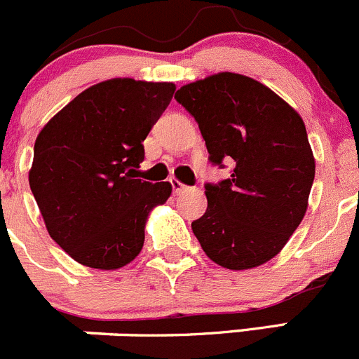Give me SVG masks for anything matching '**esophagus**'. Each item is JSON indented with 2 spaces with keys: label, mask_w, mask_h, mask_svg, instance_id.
<instances>
[{
  "label": "esophagus",
  "mask_w": 359,
  "mask_h": 359,
  "mask_svg": "<svg viewBox=\"0 0 359 359\" xmlns=\"http://www.w3.org/2000/svg\"><path fill=\"white\" fill-rule=\"evenodd\" d=\"M169 181H171V187H172V191H175V194H181V191L187 188L183 183H181V181H178L176 178H171Z\"/></svg>",
  "instance_id": "1"
}]
</instances>
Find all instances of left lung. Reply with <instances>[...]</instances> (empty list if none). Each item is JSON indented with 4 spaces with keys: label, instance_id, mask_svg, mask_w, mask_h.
I'll return each instance as SVG.
<instances>
[{
    "label": "left lung",
    "instance_id": "8db88e82",
    "mask_svg": "<svg viewBox=\"0 0 359 359\" xmlns=\"http://www.w3.org/2000/svg\"><path fill=\"white\" fill-rule=\"evenodd\" d=\"M176 101L198 123L209 162L233 169L205 183L208 209L191 222L204 253L230 271L274 258L307 211L316 164L304 120L260 81L218 73L183 85Z\"/></svg>",
    "mask_w": 359,
    "mask_h": 359
}]
</instances>
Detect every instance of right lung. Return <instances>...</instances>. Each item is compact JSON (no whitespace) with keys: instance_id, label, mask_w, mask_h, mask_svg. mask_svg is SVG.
<instances>
[{"instance_id":"obj_1","label":"right lung","mask_w":359,"mask_h":359,"mask_svg":"<svg viewBox=\"0 0 359 359\" xmlns=\"http://www.w3.org/2000/svg\"><path fill=\"white\" fill-rule=\"evenodd\" d=\"M175 90L165 81H101L38 134L31 191L50 237L78 264L115 271L140 255L148 212L172 187L137 180L136 169Z\"/></svg>"}]
</instances>
